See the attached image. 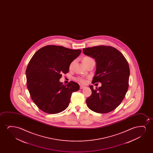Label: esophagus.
<instances>
[{
	"label": "esophagus",
	"mask_w": 153,
	"mask_h": 153,
	"mask_svg": "<svg viewBox=\"0 0 153 153\" xmlns=\"http://www.w3.org/2000/svg\"><path fill=\"white\" fill-rule=\"evenodd\" d=\"M85 87L84 86H80V89H84Z\"/></svg>",
	"instance_id": "obj_1"
}]
</instances>
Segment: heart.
Returning <instances> with one entry per match:
<instances>
[{
  "instance_id": "obj_1",
  "label": "heart",
  "mask_w": 153,
  "mask_h": 153,
  "mask_svg": "<svg viewBox=\"0 0 153 153\" xmlns=\"http://www.w3.org/2000/svg\"><path fill=\"white\" fill-rule=\"evenodd\" d=\"M92 59V58H91L90 57H84V59H83V62H84V63H85V62L89 61V60H91V59ZM74 63V61H73V62H71V64L69 65V68H70V69H71V68L73 67ZM75 80L77 82H79L82 83V84H83V83H84V82H85V80L84 78L82 77H77L75 78Z\"/></svg>"
}]
</instances>
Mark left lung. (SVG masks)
<instances>
[{
	"mask_svg": "<svg viewBox=\"0 0 153 153\" xmlns=\"http://www.w3.org/2000/svg\"><path fill=\"white\" fill-rule=\"evenodd\" d=\"M84 54L95 59L96 71L91 83L100 82L101 86L94 89L86 99L88 108L99 113L116 109L125 97L128 88L130 68L123 55L110 46L99 45L83 48Z\"/></svg>",
	"mask_w": 153,
	"mask_h": 153,
	"instance_id": "obj_1",
	"label": "left lung"
}]
</instances>
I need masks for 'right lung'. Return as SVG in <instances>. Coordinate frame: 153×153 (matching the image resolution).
Segmentation results:
<instances>
[{
	"label": "right lung",
	"instance_id": "1",
	"mask_svg": "<svg viewBox=\"0 0 153 153\" xmlns=\"http://www.w3.org/2000/svg\"><path fill=\"white\" fill-rule=\"evenodd\" d=\"M64 46L46 45L36 52L26 69L27 86L32 100L45 113L56 114L69 105L71 94L79 89V84L59 82L62 74L81 53Z\"/></svg>",
	"mask_w": 153,
	"mask_h": 153
}]
</instances>
